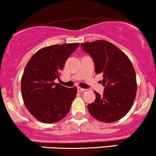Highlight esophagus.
Instances as JSON below:
<instances>
[{
	"label": "esophagus",
	"mask_w": 156,
	"mask_h": 156,
	"mask_svg": "<svg viewBox=\"0 0 156 156\" xmlns=\"http://www.w3.org/2000/svg\"><path fill=\"white\" fill-rule=\"evenodd\" d=\"M77 90H78V92H84V91H85L86 90L85 89H84V88H82V87H77Z\"/></svg>",
	"instance_id": "obj_1"
}]
</instances>
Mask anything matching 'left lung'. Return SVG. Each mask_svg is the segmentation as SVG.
<instances>
[{
  "label": "left lung",
  "instance_id": "1",
  "mask_svg": "<svg viewBox=\"0 0 156 156\" xmlns=\"http://www.w3.org/2000/svg\"><path fill=\"white\" fill-rule=\"evenodd\" d=\"M93 58L96 74H103L104 93L87 105L90 114L104 122L120 120L129 112L136 95V73L131 60L110 42L98 40L80 45Z\"/></svg>",
  "mask_w": 156,
  "mask_h": 156
}]
</instances>
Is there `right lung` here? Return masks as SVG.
<instances>
[{
    "label": "right lung",
    "mask_w": 156,
    "mask_h": 156,
    "mask_svg": "<svg viewBox=\"0 0 156 156\" xmlns=\"http://www.w3.org/2000/svg\"><path fill=\"white\" fill-rule=\"evenodd\" d=\"M80 44L44 47L31 57L21 80L22 96L27 110L44 123L60 121L69 113L77 88L55 83L69 56Z\"/></svg>",
    "instance_id": "right-lung-1"
}]
</instances>
